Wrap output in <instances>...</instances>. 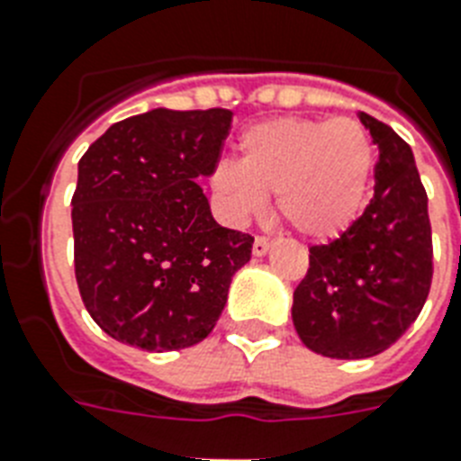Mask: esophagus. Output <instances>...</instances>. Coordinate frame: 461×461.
<instances>
[{
    "label": "esophagus",
    "mask_w": 461,
    "mask_h": 461,
    "mask_svg": "<svg viewBox=\"0 0 461 461\" xmlns=\"http://www.w3.org/2000/svg\"><path fill=\"white\" fill-rule=\"evenodd\" d=\"M269 246H272V241L267 237H256V241H253V256L263 258L269 250Z\"/></svg>",
    "instance_id": "1"
}]
</instances>
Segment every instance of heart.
I'll return each instance as SVG.
<instances>
[{"instance_id": "heart-1", "label": "heart", "mask_w": 461, "mask_h": 461, "mask_svg": "<svg viewBox=\"0 0 461 461\" xmlns=\"http://www.w3.org/2000/svg\"><path fill=\"white\" fill-rule=\"evenodd\" d=\"M374 166L372 137L353 118H275L241 134L239 163L222 160L211 186L231 222L263 215L267 194H276L284 222L303 237L327 241L362 215Z\"/></svg>"}]
</instances>
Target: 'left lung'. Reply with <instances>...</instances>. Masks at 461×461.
<instances>
[{
  "instance_id": "left-lung-1",
  "label": "left lung",
  "mask_w": 461,
  "mask_h": 461,
  "mask_svg": "<svg viewBox=\"0 0 461 461\" xmlns=\"http://www.w3.org/2000/svg\"><path fill=\"white\" fill-rule=\"evenodd\" d=\"M360 121L379 146L374 198L350 230L310 249L291 308L303 343L336 360L391 348L424 308L433 276L429 198L412 149L386 122Z\"/></svg>"
}]
</instances>
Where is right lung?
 Returning a JSON list of instances; mask_svg holds the SVG:
<instances>
[{"label":"right lung","mask_w":461,"mask_h":461,"mask_svg":"<svg viewBox=\"0 0 461 461\" xmlns=\"http://www.w3.org/2000/svg\"><path fill=\"white\" fill-rule=\"evenodd\" d=\"M231 111L153 108L115 122L77 163L75 279L111 339L166 353L211 334L253 237L215 222L198 177L218 167Z\"/></svg>","instance_id":"1"}]
</instances>
